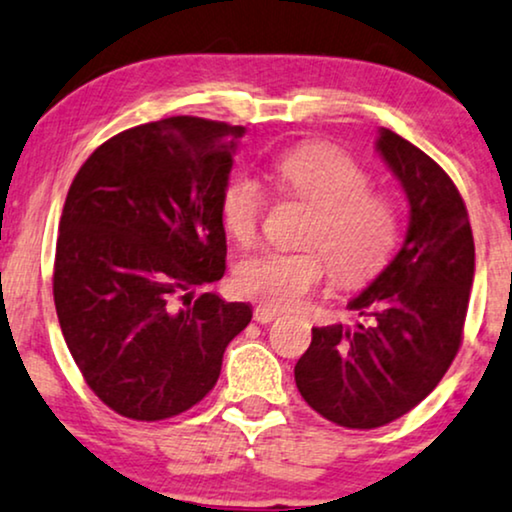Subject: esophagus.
Masks as SVG:
<instances>
[{
  "label": "esophagus",
  "instance_id": "obj_1",
  "mask_svg": "<svg viewBox=\"0 0 512 512\" xmlns=\"http://www.w3.org/2000/svg\"><path fill=\"white\" fill-rule=\"evenodd\" d=\"M252 316H255L257 323H271V321H276L281 314H278L276 309L264 307V304H260V307H255V312H252Z\"/></svg>",
  "mask_w": 512,
  "mask_h": 512
}]
</instances>
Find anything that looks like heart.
Wrapping results in <instances>:
<instances>
[{
  "mask_svg": "<svg viewBox=\"0 0 512 512\" xmlns=\"http://www.w3.org/2000/svg\"><path fill=\"white\" fill-rule=\"evenodd\" d=\"M283 191L314 208L304 250H262L236 267V290L276 309L300 304L328 276L364 286L390 260L399 238V215L390 198L371 189V177L359 163L326 144L290 148L274 163ZM264 191L250 174H234L219 198L224 229L241 245L255 241L264 215ZM329 260L326 261L325 257Z\"/></svg>",
  "mask_w": 512,
  "mask_h": 512,
  "instance_id": "obj_1",
  "label": "heart"
}]
</instances>
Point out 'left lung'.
<instances>
[{
	"label": "left lung",
	"mask_w": 512,
	"mask_h": 512,
	"mask_svg": "<svg viewBox=\"0 0 512 512\" xmlns=\"http://www.w3.org/2000/svg\"><path fill=\"white\" fill-rule=\"evenodd\" d=\"M375 148L409 200L406 238L349 300L364 321L312 328L295 364L304 401L349 430L392 423L435 390L461 347L475 276L468 210L449 174L392 129H378Z\"/></svg>",
	"instance_id": "obj_1"
}]
</instances>
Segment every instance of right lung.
Masks as SVG:
<instances>
[{
    "instance_id": "obj_1",
    "label": "right lung",
    "mask_w": 512,
    "mask_h": 512,
    "mask_svg": "<svg viewBox=\"0 0 512 512\" xmlns=\"http://www.w3.org/2000/svg\"><path fill=\"white\" fill-rule=\"evenodd\" d=\"M243 134L191 115L148 122L101 144L70 184L56 314L87 385L120 416L153 423L189 411L252 319L245 302L191 295L226 271L219 198Z\"/></svg>"
}]
</instances>
